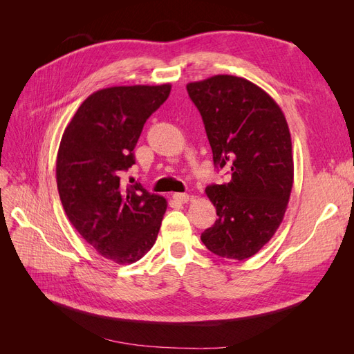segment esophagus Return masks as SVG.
I'll return each mask as SVG.
<instances>
[{
    "label": "esophagus",
    "mask_w": 354,
    "mask_h": 354,
    "mask_svg": "<svg viewBox=\"0 0 354 354\" xmlns=\"http://www.w3.org/2000/svg\"><path fill=\"white\" fill-rule=\"evenodd\" d=\"M173 199H174L176 202H178V203H186V202H189L190 196H189L187 194H174V195H173Z\"/></svg>",
    "instance_id": "34e87169"
}]
</instances>
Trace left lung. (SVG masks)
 Returning <instances> with one entry per match:
<instances>
[{"mask_svg":"<svg viewBox=\"0 0 354 354\" xmlns=\"http://www.w3.org/2000/svg\"><path fill=\"white\" fill-rule=\"evenodd\" d=\"M186 88L205 125L214 165L232 171L229 183L205 189L218 218L201 241L224 259H250L273 238L291 196L286 118L269 94L241 77L214 75Z\"/></svg>","mask_w":354,"mask_h":354,"instance_id":"obj_1","label":"left lung"}]
</instances>
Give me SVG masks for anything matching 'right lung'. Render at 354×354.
<instances>
[{
    "instance_id": "obj_1",
    "label": "right lung",
    "mask_w": 354,
    "mask_h": 354,
    "mask_svg": "<svg viewBox=\"0 0 354 354\" xmlns=\"http://www.w3.org/2000/svg\"><path fill=\"white\" fill-rule=\"evenodd\" d=\"M171 85H121L93 93L62 136L56 180L72 226L104 259L131 264L152 248L167 199L142 185L125 186L146 120Z\"/></svg>"
}]
</instances>
